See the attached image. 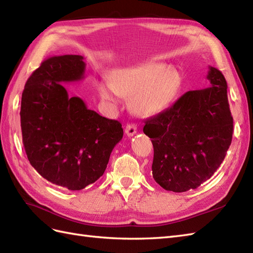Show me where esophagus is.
<instances>
[{"label": "esophagus", "mask_w": 253, "mask_h": 253, "mask_svg": "<svg viewBox=\"0 0 253 253\" xmlns=\"http://www.w3.org/2000/svg\"><path fill=\"white\" fill-rule=\"evenodd\" d=\"M137 132V126L134 124H127L125 128V133L128 137H132L133 134H136Z\"/></svg>", "instance_id": "1"}]
</instances>
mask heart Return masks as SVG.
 Instances as JSON below:
<instances>
[{"mask_svg": "<svg viewBox=\"0 0 253 253\" xmlns=\"http://www.w3.org/2000/svg\"><path fill=\"white\" fill-rule=\"evenodd\" d=\"M180 74L165 64L146 62L116 70L110 82L99 81L97 90L105 101L116 103L119 96L129 98L134 113L151 116L163 112L178 96Z\"/></svg>", "mask_w": 253, "mask_h": 253, "instance_id": "heart-1", "label": "heart"}]
</instances>
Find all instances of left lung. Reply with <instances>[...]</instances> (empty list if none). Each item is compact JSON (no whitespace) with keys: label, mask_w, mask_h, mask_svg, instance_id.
<instances>
[{"label":"left lung","mask_w":253,"mask_h":253,"mask_svg":"<svg viewBox=\"0 0 253 253\" xmlns=\"http://www.w3.org/2000/svg\"><path fill=\"white\" fill-rule=\"evenodd\" d=\"M210 86L190 90L171 107L144 123L152 140V174L166 191L196 189L219 169L233 136L227 84L218 69L209 67Z\"/></svg>","instance_id":"8db88e82"}]
</instances>
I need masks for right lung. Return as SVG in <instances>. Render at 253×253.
Here are the masks:
<instances>
[{
  "label": "right lung",
  "instance_id": "right-lung-1",
  "mask_svg": "<svg viewBox=\"0 0 253 253\" xmlns=\"http://www.w3.org/2000/svg\"><path fill=\"white\" fill-rule=\"evenodd\" d=\"M80 55L50 57L28 79L21 97L22 142L31 166L52 184L80 191L104 173L123 138L120 122L69 97L61 83L85 78Z\"/></svg>",
  "mask_w": 253,
  "mask_h": 253
}]
</instances>
